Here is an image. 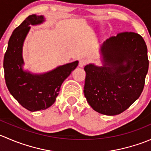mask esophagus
Returning <instances> with one entry per match:
<instances>
[{
	"instance_id": "34e87169",
	"label": "esophagus",
	"mask_w": 151,
	"mask_h": 151,
	"mask_svg": "<svg viewBox=\"0 0 151 151\" xmlns=\"http://www.w3.org/2000/svg\"><path fill=\"white\" fill-rule=\"evenodd\" d=\"M87 63H88V60H87V59H85V58L80 59V61H79V66H80V67L85 66V65L87 64Z\"/></svg>"
}]
</instances>
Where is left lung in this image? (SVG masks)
<instances>
[{"instance_id": "left-lung-1", "label": "left lung", "mask_w": 151, "mask_h": 151, "mask_svg": "<svg viewBox=\"0 0 151 151\" xmlns=\"http://www.w3.org/2000/svg\"><path fill=\"white\" fill-rule=\"evenodd\" d=\"M103 66L88 64L84 94L95 111L121 114L141 95L149 61L144 39L134 32H122L106 39L101 47Z\"/></svg>"}]
</instances>
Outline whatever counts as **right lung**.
Instances as JSON below:
<instances>
[{
  "mask_svg": "<svg viewBox=\"0 0 151 151\" xmlns=\"http://www.w3.org/2000/svg\"><path fill=\"white\" fill-rule=\"evenodd\" d=\"M44 21L42 15L32 14L15 28L4 58V77L8 90L19 104L31 112L46 109L54 104L62 83L79 63L76 60L42 74L24 71L22 46L30 25H39Z\"/></svg>",
  "mask_w": 151,
  "mask_h": 151,
  "instance_id": "right-lung-1",
  "label": "right lung"
}]
</instances>
